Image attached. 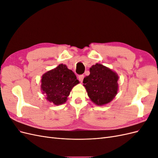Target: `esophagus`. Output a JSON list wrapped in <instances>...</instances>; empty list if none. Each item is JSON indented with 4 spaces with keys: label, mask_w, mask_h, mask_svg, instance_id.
<instances>
[{
    "label": "esophagus",
    "mask_w": 158,
    "mask_h": 158,
    "mask_svg": "<svg viewBox=\"0 0 158 158\" xmlns=\"http://www.w3.org/2000/svg\"><path fill=\"white\" fill-rule=\"evenodd\" d=\"M84 75H80L78 76V78H79V80L81 82H82V81L84 80Z\"/></svg>",
    "instance_id": "obj_1"
}]
</instances>
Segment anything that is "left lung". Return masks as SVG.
<instances>
[{"label": "left lung", "mask_w": 158, "mask_h": 158, "mask_svg": "<svg viewBox=\"0 0 158 158\" xmlns=\"http://www.w3.org/2000/svg\"><path fill=\"white\" fill-rule=\"evenodd\" d=\"M89 73L84 78L83 83L91 101L99 106L111 102L118 92V74L99 63L91 66Z\"/></svg>", "instance_id": "left-lung-1"}]
</instances>
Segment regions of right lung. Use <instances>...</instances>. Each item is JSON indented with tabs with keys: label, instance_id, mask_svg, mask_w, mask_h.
Instances as JSON below:
<instances>
[{
	"label": "right lung",
	"instance_id": "right-lung-1",
	"mask_svg": "<svg viewBox=\"0 0 158 158\" xmlns=\"http://www.w3.org/2000/svg\"><path fill=\"white\" fill-rule=\"evenodd\" d=\"M41 83V90L47 101L60 106L67 101L72 89L80 82L66 65L60 64L43 74Z\"/></svg>",
	"mask_w": 158,
	"mask_h": 158
}]
</instances>
